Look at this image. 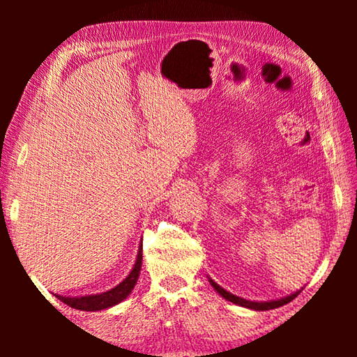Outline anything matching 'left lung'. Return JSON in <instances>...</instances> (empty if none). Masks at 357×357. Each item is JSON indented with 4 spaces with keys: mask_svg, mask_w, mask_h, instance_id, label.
Wrapping results in <instances>:
<instances>
[{
    "mask_svg": "<svg viewBox=\"0 0 357 357\" xmlns=\"http://www.w3.org/2000/svg\"><path fill=\"white\" fill-rule=\"evenodd\" d=\"M208 280L211 283V287H213L215 291L219 293L225 301H229V302H233V304L241 305V307H245V309H250V310H257V312L273 310V309H277V307L285 305V304H288V302H291L296 298V296L301 293V289H298V291H294V293L288 294V296H283V298H280V299H273V301H249V299L239 298V296L227 291L225 288H222L219 283H215L213 279H211L209 275H208Z\"/></svg>",
    "mask_w": 357,
    "mask_h": 357,
    "instance_id": "obj_1",
    "label": "left lung"
}]
</instances>
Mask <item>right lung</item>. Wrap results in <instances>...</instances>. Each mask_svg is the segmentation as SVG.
Instances as JSON below:
<instances>
[{
  "label": "right lung",
  "instance_id": "obj_1",
  "mask_svg": "<svg viewBox=\"0 0 357 357\" xmlns=\"http://www.w3.org/2000/svg\"><path fill=\"white\" fill-rule=\"evenodd\" d=\"M142 252H143V247L140 244V247H138L134 268H132V271L123 282L118 283L114 288L108 289V291L98 293V294H86V296H61V294H55V296L59 301L64 302V304L72 307V309L84 310V312L105 310V309H110L113 305H118L119 302H123L132 293V289H134L135 283L138 280V275H140V271H142V259H143Z\"/></svg>",
  "mask_w": 357,
  "mask_h": 357
}]
</instances>
